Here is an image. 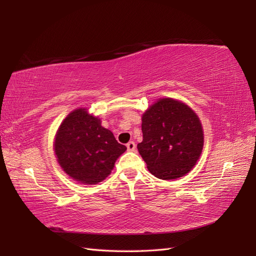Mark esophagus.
Listing matches in <instances>:
<instances>
[{
  "mask_svg": "<svg viewBox=\"0 0 256 256\" xmlns=\"http://www.w3.org/2000/svg\"><path fill=\"white\" fill-rule=\"evenodd\" d=\"M135 143L133 142V140H131V142H128V144H126V148H128V152H134L135 150Z\"/></svg>",
  "mask_w": 256,
  "mask_h": 256,
  "instance_id": "obj_1",
  "label": "esophagus"
}]
</instances>
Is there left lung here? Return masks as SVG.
Returning a JSON list of instances; mask_svg holds the SVG:
<instances>
[{
  "label": "left lung",
  "instance_id": "8db88e82",
  "mask_svg": "<svg viewBox=\"0 0 256 256\" xmlns=\"http://www.w3.org/2000/svg\"><path fill=\"white\" fill-rule=\"evenodd\" d=\"M140 155L160 179H176L192 170L204 146L202 126L192 108L170 98L143 114Z\"/></svg>",
  "mask_w": 256,
  "mask_h": 256
}]
</instances>
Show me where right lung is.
<instances>
[{
    "label": "right lung",
    "mask_w": 256,
    "mask_h": 256,
    "mask_svg": "<svg viewBox=\"0 0 256 256\" xmlns=\"http://www.w3.org/2000/svg\"><path fill=\"white\" fill-rule=\"evenodd\" d=\"M126 150L100 118L78 108L64 120L55 140V153L62 170L74 180L98 184L111 174L118 157Z\"/></svg>",
    "instance_id": "obj_1"
}]
</instances>
